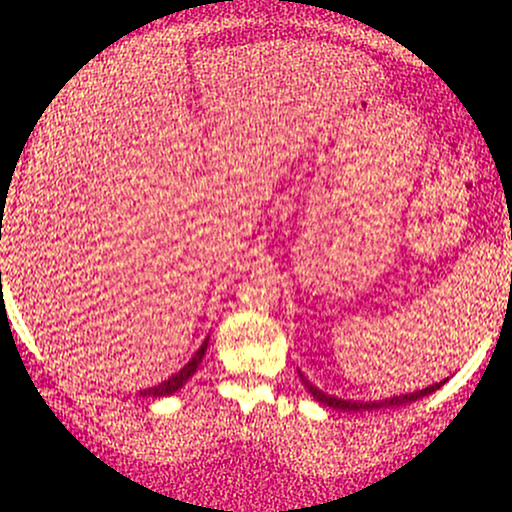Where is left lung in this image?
<instances>
[{
    "instance_id": "obj_1",
    "label": "left lung",
    "mask_w": 512,
    "mask_h": 512,
    "mask_svg": "<svg viewBox=\"0 0 512 512\" xmlns=\"http://www.w3.org/2000/svg\"><path fill=\"white\" fill-rule=\"evenodd\" d=\"M298 375H301L303 385L308 387V392L313 395V399H317L320 404H325V407H332V409H342V411H373V409H387V407H402V404H409V402H416V399L431 395V392H436L440 385L445 383H436V385H428L424 390H416V392H409V395H399V397H390V399H380V402H354V399H342V397H334V395H327V392L317 390V387L310 383L308 378L298 370Z\"/></svg>"
}]
</instances>
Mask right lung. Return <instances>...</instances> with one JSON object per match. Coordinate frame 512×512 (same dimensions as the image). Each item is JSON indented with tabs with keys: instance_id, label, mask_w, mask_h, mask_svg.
Wrapping results in <instances>:
<instances>
[{
	"instance_id": "right-lung-1",
	"label": "right lung",
	"mask_w": 512,
	"mask_h": 512,
	"mask_svg": "<svg viewBox=\"0 0 512 512\" xmlns=\"http://www.w3.org/2000/svg\"><path fill=\"white\" fill-rule=\"evenodd\" d=\"M207 344H209V339H204V344L199 346L197 354L192 356L190 361H187V366H185V368H180L178 373L170 375V378H168V380H163L161 385L149 387V390H139V397H168V395H173V392H178L180 387L185 385L187 380H190L192 375L197 373L199 363H202V358H204V351H207Z\"/></svg>"
}]
</instances>
